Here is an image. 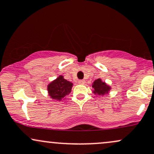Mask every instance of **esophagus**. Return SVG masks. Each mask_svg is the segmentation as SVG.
<instances>
[{"label": "esophagus", "mask_w": 154, "mask_h": 154, "mask_svg": "<svg viewBox=\"0 0 154 154\" xmlns=\"http://www.w3.org/2000/svg\"><path fill=\"white\" fill-rule=\"evenodd\" d=\"M85 82V81L84 79H79V80H78L79 84H84Z\"/></svg>", "instance_id": "esophagus-1"}]
</instances>
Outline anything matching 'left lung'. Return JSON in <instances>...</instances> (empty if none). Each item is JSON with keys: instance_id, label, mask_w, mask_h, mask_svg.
Returning a JSON list of instances; mask_svg holds the SVG:
<instances>
[{"instance_id": "obj_1", "label": "left lung", "mask_w": 154, "mask_h": 154, "mask_svg": "<svg viewBox=\"0 0 154 154\" xmlns=\"http://www.w3.org/2000/svg\"><path fill=\"white\" fill-rule=\"evenodd\" d=\"M92 87L94 88L93 93L98 95H103L107 94V93H109L111 89V88L108 85L106 84L105 82H102L100 79H97L96 80H95L93 83Z\"/></svg>"}]
</instances>
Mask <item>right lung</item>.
Here are the masks:
<instances>
[{
  "instance_id": "add662e5",
  "label": "right lung",
  "mask_w": 154,
  "mask_h": 154,
  "mask_svg": "<svg viewBox=\"0 0 154 154\" xmlns=\"http://www.w3.org/2000/svg\"><path fill=\"white\" fill-rule=\"evenodd\" d=\"M72 85L73 84L71 82L67 81L63 76L60 75L48 85V91L51 98L61 100L66 95L71 93Z\"/></svg>"
}]
</instances>
